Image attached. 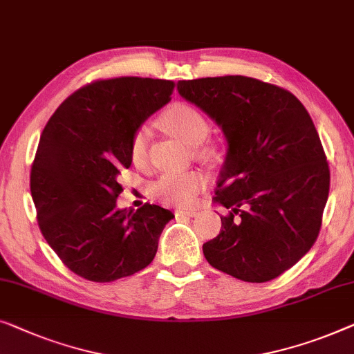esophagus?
Here are the masks:
<instances>
[{"instance_id": "esophagus-1", "label": "esophagus", "mask_w": 354, "mask_h": 354, "mask_svg": "<svg viewBox=\"0 0 354 354\" xmlns=\"http://www.w3.org/2000/svg\"><path fill=\"white\" fill-rule=\"evenodd\" d=\"M198 211H194V209H178L176 211V215H187V217H194Z\"/></svg>"}]
</instances>
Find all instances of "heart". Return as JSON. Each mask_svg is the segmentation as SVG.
I'll return each instance as SVG.
<instances>
[{
    "instance_id": "obj_1",
    "label": "heart",
    "mask_w": 354,
    "mask_h": 354,
    "mask_svg": "<svg viewBox=\"0 0 354 354\" xmlns=\"http://www.w3.org/2000/svg\"><path fill=\"white\" fill-rule=\"evenodd\" d=\"M162 126L171 131L174 136L182 139L192 147H198L207 139L211 132V124L207 118L192 105L177 104L166 110L161 118ZM148 140L150 129L147 126L139 127L134 132L129 145V156L136 167H145L148 162ZM204 185L206 177L199 172H182V174H165L153 187V193L161 201L177 206H189Z\"/></svg>"
}]
</instances>
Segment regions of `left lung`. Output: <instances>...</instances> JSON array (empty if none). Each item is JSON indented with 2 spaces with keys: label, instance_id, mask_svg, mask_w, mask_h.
<instances>
[{
  "label": "left lung",
  "instance_id": "8db88e82",
  "mask_svg": "<svg viewBox=\"0 0 354 354\" xmlns=\"http://www.w3.org/2000/svg\"><path fill=\"white\" fill-rule=\"evenodd\" d=\"M178 94L215 120L228 153L214 201L228 209L203 244L214 268L266 283L319 234L330 172L313 120L284 88L241 75L178 81Z\"/></svg>",
  "mask_w": 354,
  "mask_h": 354
}]
</instances>
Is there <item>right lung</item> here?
Wrapping results in <instances>:
<instances>
[{
	"label": "right lung",
	"instance_id": "right-lung-1",
	"mask_svg": "<svg viewBox=\"0 0 354 354\" xmlns=\"http://www.w3.org/2000/svg\"><path fill=\"white\" fill-rule=\"evenodd\" d=\"M169 80L121 76L83 86L44 126L30 172L41 233L66 268L111 283L153 262L174 214L156 204L116 209L118 176L148 116L172 99Z\"/></svg>",
	"mask_w": 354,
	"mask_h": 354
}]
</instances>
